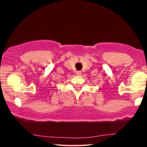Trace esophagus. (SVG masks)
Listing matches in <instances>:
<instances>
[{
    "label": "esophagus",
    "instance_id": "obj_1",
    "mask_svg": "<svg viewBox=\"0 0 147 147\" xmlns=\"http://www.w3.org/2000/svg\"><path fill=\"white\" fill-rule=\"evenodd\" d=\"M81 74H82V72H81V71H77V72H76V75H80Z\"/></svg>",
    "mask_w": 147,
    "mask_h": 147
}]
</instances>
